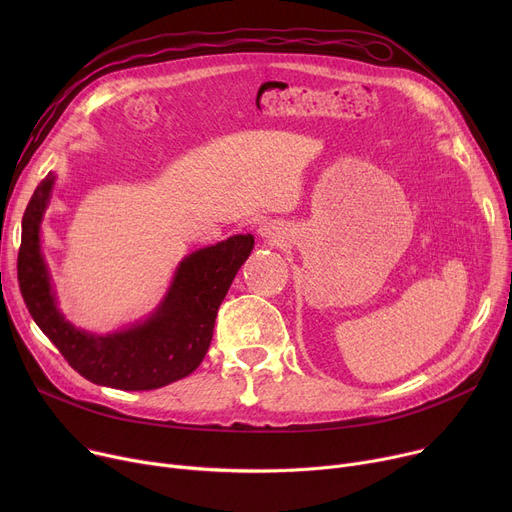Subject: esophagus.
Listing matches in <instances>:
<instances>
[{"instance_id":"34e87169","label":"esophagus","mask_w":512,"mask_h":512,"mask_svg":"<svg viewBox=\"0 0 512 512\" xmlns=\"http://www.w3.org/2000/svg\"><path fill=\"white\" fill-rule=\"evenodd\" d=\"M259 234H261L263 238H267V240H272V238L278 236V228L272 226V224H265V226L259 228Z\"/></svg>"}]
</instances>
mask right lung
I'll return each instance as SVG.
<instances>
[{"label":"right lung","mask_w":512,"mask_h":512,"mask_svg":"<svg viewBox=\"0 0 512 512\" xmlns=\"http://www.w3.org/2000/svg\"><path fill=\"white\" fill-rule=\"evenodd\" d=\"M53 180V174L41 180L22 218L18 284L35 324L68 365L93 384L155 390L186 378L207 353L218 309L255 238L236 234L184 257L164 301L145 321L116 334H89L74 328L58 309L41 253V220Z\"/></svg>","instance_id":"1"}]
</instances>
